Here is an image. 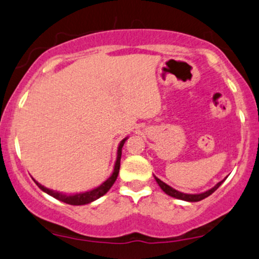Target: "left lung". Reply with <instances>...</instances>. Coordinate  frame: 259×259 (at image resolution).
Wrapping results in <instances>:
<instances>
[{
	"instance_id": "8db88e82",
	"label": "left lung",
	"mask_w": 259,
	"mask_h": 259,
	"mask_svg": "<svg viewBox=\"0 0 259 259\" xmlns=\"http://www.w3.org/2000/svg\"><path fill=\"white\" fill-rule=\"evenodd\" d=\"M154 180L157 181V183H158V186L162 188V190L164 193L167 194V195L171 196V197H175V199H179V200H183V201H188V202H197V201H201L203 199H206L209 195L215 191L218 188H219L221 184L224 183V181H220L219 183H217L215 186L213 188H210L209 190H206L204 193H201V194H184V193H181V191L174 189V188H171L170 186H167L166 183H164L163 181H160L158 177L154 176Z\"/></svg>"
}]
</instances>
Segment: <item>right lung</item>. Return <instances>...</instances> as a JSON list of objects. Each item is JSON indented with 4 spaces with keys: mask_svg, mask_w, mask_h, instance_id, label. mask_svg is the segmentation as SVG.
Returning a JSON list of instances; mask_svg holds the SVG:
<instances>
[{
    "mask_svg": "<svg viewBox=\"0 0 259 259\" xmlns=\"http://www.w3.org/2000/svg\"><path fill=\"white\" fill-rule=\"evenodd\" d=\"M126 137L125 139H122L121 142H120L119 146H117V156H116V160H115V164H114V170L112 175H110L109 179H107V181H105L101 186L94 188V189L89 190V191H84V193H78V194H72V195H66V194H63L60 193V191H56V190H52V189H49V188L41 186V184L36 182V181L33 179L34 181L36 186H38L40 189L42 191H45L46 194H49V195H51L52 197H55V199L62 201L64 203H68V204H72V206H82V204H87V203H90L93 202V201H95L97 199H100L101 196H103L108 191L112 186L115 182L116 179H117V175H119V170H120V159H121V150H122V146L125 142L127 140Z\"/></svg>",
    "mask_w": 259,
    "mask_h": 259,
    "instance_id": "obj_1",
    "label": "right lung"
}]
</instances>
